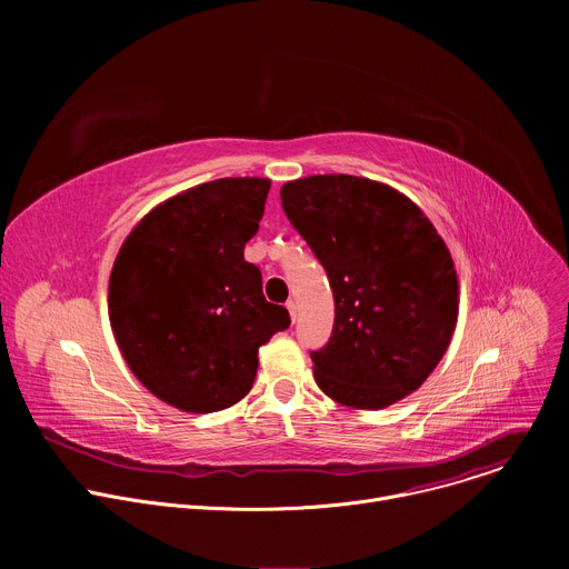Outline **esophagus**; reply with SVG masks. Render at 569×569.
<instances>
[{"mask_svg":"<svg viewBox=\"0 0 569 569\" xmlns=\"http://www.w3.org/2000/svg\"><path fill=\"white\" fill-rule=\"evenodd\" d=\"M286 308H288V312H290V317H292V321L297 319V303L290 299L288 303H286Z\"/></svg>","mask_w":569,"mask_h":569,"instance_id":"obj_1","label":"esophagus"}]
</instances>
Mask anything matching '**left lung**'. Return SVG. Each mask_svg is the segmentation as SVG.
I'll return each instance as SVG.
<instances>
[{"label":"left lung","mask_w":569,"mask_h":569,"mask_svg":"<svg viewBox=\"0 0 569 569\" xmlns=\"http://www.w3.org/2000/svg\"><path fill=\"white\" fill-rule=\"evenodd\" d=\"M281 204L333 288V333L310 351L319 389L358 410L419 389L459 310L455 263L435 224L396 189L342 173L283 184Z\"/></svg>","instance_id":"1"}]
</instances>
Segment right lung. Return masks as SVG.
Listing matches in <instances>:
<instances>
[{
  "instance_id": "1",
  "label": "right lung",
  "mask_w": 569,
  "mask_h": 569,
  "mask_svg": "<svg viewBox=\"0 0 569 569\" xmlns=\"http://www.w3.org/2000/svg\"><path fill=\"white\" fill-rule=\"evenodd\" d=\"M270 180L222 178L157 204L130 231L110 274L117 345L157 398L182 412L229 408L252 389L259 347L290 327L242 257Z\"/></svg>"
}]
</instances>
